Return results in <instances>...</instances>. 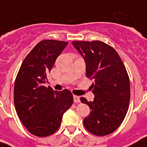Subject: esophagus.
I'll list each match as a JSON object with an SVG mask.
<instances>
[{
	"label": "esophagus",
	"mask_w": 147,
	"mask_h": 147,
	"mask_svg": "<svg viewBox=\"0 0 147 147\" xmlns=\"http://www.w3.org/2000/svg\"><path fill=\"white\" fill-rule=\"evenodd\" d=\"M73 99H74V102H76V103L80 102V97L79 96H77V95H73Z\"/></svg>",
	"instance_id": "1"
}]
</instances>
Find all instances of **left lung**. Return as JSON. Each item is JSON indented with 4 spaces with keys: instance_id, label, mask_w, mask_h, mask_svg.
<instances>
[{
    "instance_id": "8db88e82",
    "label": "left lung",
    "mask_w": 147,
    "mask_h": 147,
    "mask_svg": "<svg viewBox=\"0 0 147 147\" xmlns=\"http://www.w3.org/2000/svg\"><path fill=\"white\" fill-rule=\"evenodd\" d=\"M72 45L85 60L86 76L94 79V100L80 98L91 110L84 126L97 136L110 134L123 122L129 107L130 86L125 66L117 51L101 41H73Z\"/></svg>"
}]
</instances>
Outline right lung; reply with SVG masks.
Masks as SVG:
<instances>
[{"label": "right lung", "instance_id": "add662e5", "mask_svg": "<svg viewBox=\"0 0 147 147\" xmlns=\"http://www.w3.org/2000/svg\"><path fill=\"white\" fill-rule=\"evenodd\" d=\"M69 42L42 40L26 55L15 80L13 100L22 123L30 133L44 137L59 129L62 116L73 104L70 91L45 87L47 75Z\"/></svg>", "mask_w": 147, "mask_h": 147}]
</instances>
